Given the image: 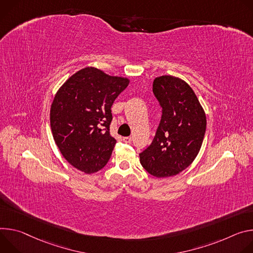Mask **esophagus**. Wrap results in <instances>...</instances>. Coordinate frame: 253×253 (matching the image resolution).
<instances>
[{
    "label": "esophagus",
    "instance_id": "34e87169",
    "mask_svg": "<svg viewBox=\"0 0 253 253\" xmlns=\"http://www.w3.org/2000/svg\"><path fill=\"white\" fill-rule=\"evenodd\" d=\"M123 139H124V142L126 143V144H130L131 143V137L130 136H125Z\"/></svg>",
    "mask_w": 253,
    "mask_h": 253
}]
</instances>
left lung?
Returning <instances> with one entry per match:
<instances>
[{"label":"left lung","instance_id":"8db88e82","mask_svg":"<svg viewBox=\"0 0 253 253\" xmlns=\"http://www.w3.org/2000/svg\"><path fill=\"white\" fill-rule=\"evenodd\" d=\"M153 92L162 107V118L139 161L154 177L176 176L197 157L206 131V116L189 84L178 77L155 78Z\"/></svg>","mask_w":253,"mask_h":253}]
</instances>
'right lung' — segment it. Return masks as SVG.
I'll use <instances>...</instances> for the list:
<instances>
[{
  "label": "right lung",
  "mask_w": 253,
  "mask_h": 253,
  "mask_svg": "<svg viewBox=\"0 0 253 253\" xmlns=\"http://www.w3.org/2000/svg\"><path fill=\"white\" fill-rule=\"evenodd\" d=\"M125 77L83 68L55 94L50 109L54 141L77 170L92 174L107 164L117 144L109 132L111 105L128 85Z\"/></svg>",
  "instance_id": "add662e5"
}]
</instances>
